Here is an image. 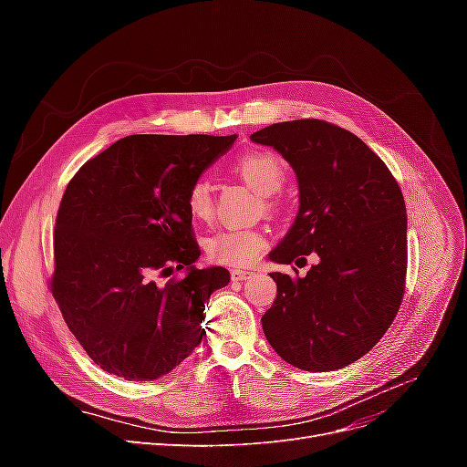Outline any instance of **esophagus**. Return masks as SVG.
<instances>
[{
  "mask_svg": "<svg viewBox=\"0 0 467 467\" xmlns=\"http://www.w3.org/2000/svg\"><path fill=\"white\" fill-rule=\"evenodd\" d=\"M251 276H253V273L245 271V268H234L232 271V280H247Z\"/></svg>",
  "mask_w": 467,
  "mask_h": 467,
  "instance_id": "obj_1",
  "label": "esophagus"
}]
</instances>
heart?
I'll return each instance as SVG.
<instances>
[{
  "label": "heart",
  "mask_w": 467,
  "mask_h": 467,
  "mask_svg": "<svg viewBox=\"0 0 467 467\" xmlns=\"http://www.w3.org/2000/svg\"><path fill=\"white\" fill-rule=\"evenodd\" d=\"M235 171L247 185L259 194H275L285 182V169L271 153L251 151L239 158ZM187 208L191 216L199 222H206L214 212L212 189L206 179L194 181L187 192ZM265 247V237L253 230H232L222 232L208 239L206 251L212 259L228 265H251Z\"/></svg>",
  "instance_id": "heart-1"
}]
</instances>
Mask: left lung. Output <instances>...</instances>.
<instances>
[{
  "label": "left lung",
  "instance_id": "obj_1",
  "mask_svg": "<svg viewBox=\"0 0 467 467\" xmlns=\"http://www.w3.org/2000/svg\"><path fill=\"white\" fill-rule=\"evenodd\" d=\"M285 158L300 208L268 259L317 261L306 276L271 273L275 304L261 317L280 358L306 372L358 360L389 329L403 300L407 214L398 181L358 136L317 119L276 122L251 134ZM298 273V271H296Z\"/></svg>",
  "mask_w": 467,
  "mask_h": 467
}]
</instances>
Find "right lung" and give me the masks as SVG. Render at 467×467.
<instances>
[{"label":"right lung","instance_id":"1","mask_svg":"<svg viewBox=\"0 0 467 467\" xmlns=\"http://www.w3.org/2000/svg\"><path fill=\"white\" fill-rule=\"evenodd\" d=\"M232 136H126L67 182L50 290L89 358L130 381L158 379L202 343L204 306L228 268H196L187 192ZM185 279L154 282L172 265Z\"/></svg>","mask_w":467,"mask_h":467}]
</instances>
